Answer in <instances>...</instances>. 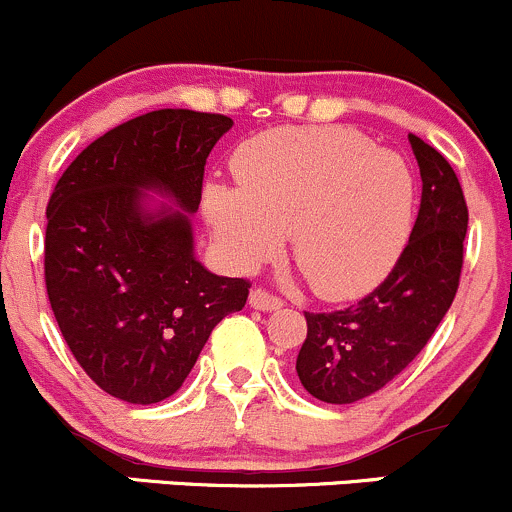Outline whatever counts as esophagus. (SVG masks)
Returning <instances> with one entry per match:
<instances>
[{"mask_svg":"<svg viewBox=\"0 0 512 512\" xmlns=\"http://www.w3.org/2000/svg\"><path fill=\"white\" fill-rule=\"evenodd\" d=\"M249 305L254 307V310L268 312V310H278V307L283 305V300L276 298L273 293H268L266 288H254L249 293Z\"/></svg>","mask_w":512,"mask_h":512,"instance_id":"34e87169","label":"esophagus"}]
</instances>
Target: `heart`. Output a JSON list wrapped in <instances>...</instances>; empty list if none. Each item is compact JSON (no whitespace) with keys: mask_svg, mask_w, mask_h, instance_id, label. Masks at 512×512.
<instances>
[{"mask_svg":"<svg viewBox=\"0 0 512 512\" xmlns=\"http://www.w3.org/2000/svg\"><path fill=\"white\" fill-rule=\"evenodd\" d=\"M232 173L236 190H205L214 239L246 268L290 234L295 266L320 298L371 290L410 234L412 170L349 126L263 131L239 146Z\"/></svg>","mask_w":512,"mask_h":512,"instance_id":"b5f03b06","label":"heart"}]
</instances>
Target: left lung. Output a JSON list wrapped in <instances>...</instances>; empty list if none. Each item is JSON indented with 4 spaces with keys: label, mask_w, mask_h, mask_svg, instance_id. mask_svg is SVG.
Masks as SVG:
<instances>
[{
    "label": "left lung",
    "mask_w": 512,
    "mask_h": 512,
    "mask_svg": "<svg viewBox=\"0 0 512 512\" xmlns=\"http://www.w3.org/2000/svg\"><path fill=\"white\" fill-rule=\"evenodd\" d=\"M422 178L415 227L393 271L356 305L305 312L300 383L322 403L349 405L393 381L452 307L464 266L469 207L447 158L408 134Z\"/></svg>",
    "instance_id": "left-lung-1"
}]
</instances>
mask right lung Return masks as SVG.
<instances>
[{
  "label": "right lung",
  "instance_id": "right-lung-1",
  "mask_svg": "<svg viewBox=\"0 0 512 512\" xmlns=\"http://www.w3.org/2000/svg\"><path fill=\"white\" fill-rule=\"evenodd\" d=\"M224 114L156 109L114 126L65 168L46 207L43 273L53 315L82 371L104 393L161 403L202 346L249 298L246 278L195 258L188 215L145 210L141 189L197 212Z\"/></svg>",
  "mask_w": 512,
  "mask_h": 512
}]
</instances>
